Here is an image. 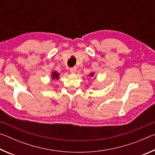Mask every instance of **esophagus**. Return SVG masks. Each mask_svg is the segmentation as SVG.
<instances>
[{
  "label": "esophagus",
  "mask_w": 155,
  "mask_h": 155,
  "mask_svg": "<svg viewBox=\"0 0 155 155\" xmlns=\"http://www.w3.org/2000/svg\"><path fill=\"white\" fill-rule=\"evenodd\" d=\"M70 72H71L72 73H76V72H77V68H76L75 67H73V68H70Z\"/></svg>",
  "instance_id": "34e87169"
}]
</instances>
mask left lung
Returning a JSON list of instances; mask_svg holds the SVG:
<instances>
[{"label": "left lung", "mask_w": 155, "mask_h": 155, "mask_svg": "<svg viewBox=\"0 0 155 155\" xmlns=\"http://www.w3.org/2000/svg\"><path fill=\"white\" fill-rule=\"evenodd\" d=\"M90 76H92V75H93V74H92V73H91V74H90Z\"/></svg>", "instance_id": "left-lung-1"}]
</instances>
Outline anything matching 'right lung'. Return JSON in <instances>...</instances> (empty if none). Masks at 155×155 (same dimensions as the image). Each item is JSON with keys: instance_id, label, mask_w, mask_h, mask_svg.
Here are the masks:
<instances>
[{"instance_id": "right-lung-1", "label": "right lung", "mask_w": 155, "mask_h": 155, "mask_svg": "<svg viewBox=\"0 0 155 155\" xmlns=\"http://www.w3.org/2000/svg\"><path fill=\"white\" fill-rule=\"evenodd\" d=\"M52 78L54 79V78H56V79H58L59 78V74L58 73H57L56 72H53L52 73Z\"/></svg>"}]
</instances>
